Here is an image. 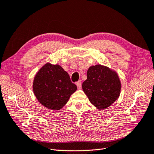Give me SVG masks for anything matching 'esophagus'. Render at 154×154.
<instances>
[{
	"mask_svg": "<svg viewBox=\"0 0 154 154\" xmlns=\"http://www.w3.org/2000/svg\"><path fill=\"white\" fill-rule=\"evenodd\" d=\"M76 86H77L78 89H80L82 88V83H81V81L80 80L78 81L76 83Z\"/></svg>",
	"mask_w": 154,
	"mask_h": 154,
	"instance_id": "esophagus-1",
	"label": "esophagus"
}]
</instances>
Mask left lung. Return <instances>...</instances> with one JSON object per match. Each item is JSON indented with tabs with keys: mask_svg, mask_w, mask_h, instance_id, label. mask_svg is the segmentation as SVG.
Returning <instances> with one entry per match:
<instances>
[{
	"mask_svg": "<svg viewBox=\"0 0 154 154\" xmlns=\"http://www.w3.org/2000/svg\"><path fill=\"white\" fill-rule=\"evenodd\" d=\"M121 82L117 74L100 64L89 68L82 89L89 100L99 109L107 108L118 99Z\"/></svg>",
	"mask_w": 154,
	"mask_h": 154,
	"instance_id": "8db88e82",
	"label": "left lung"
}]
</instances>
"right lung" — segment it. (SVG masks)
<instances>
[{"mask_svg": "<svg viewBox=\"0 0 154 154\" xmlns=\"http://www.w3.org/2000/svg\"><path fill=\"white\" fill-rule=\"evenodd\" d=\"M77 90L69 75L60 66L45 64L35 75L33 84V93L45 107L59 110L70 95Z\"/></svg>", "mask_w": 154, "mask_h": 154, "instance_id": "right-lung-1", "label": "right lung"}]
</instances>
